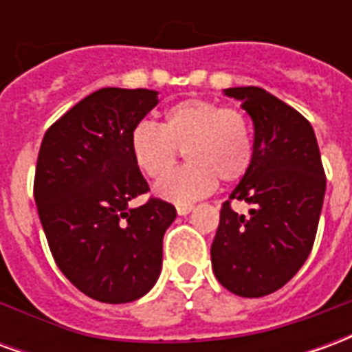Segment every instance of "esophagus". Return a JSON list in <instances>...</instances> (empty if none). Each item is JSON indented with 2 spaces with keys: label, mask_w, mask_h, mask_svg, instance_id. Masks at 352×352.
<instances>
[{
  "label": "esophagus",
  "mask_w": 352,
  "mask_h": 352,
  "mask_svg": "<svg viewBox=\"0 0 352 352\" xmlns=\"http://www.w3.org/2000/svg\"><path fill=\"white\" fill-rule=\"evenodd\" d=\"M192 211V206H177V213L184 217V214H188Z\"/></svg>",
  "instance_id": "esophagus-1"
}]
</instances>
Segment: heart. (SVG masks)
Listing matches in <instances>:
<instances>
[{
    "label": "heart",
    "instance_id": "heart-1",
    "mask_svg": "<svg viewBox=\"0 0 352 352\" xmlns=\"http://www.w3.org/2000/svg\"><path fill=\"white\" fill-rule=\"evenodd\" d=\"M179 151L184 168L164 179L156 192L175 204H190L217 186V179L236 183L249 171L252 139L247 116L209 100H184L164 113L160 126L139 122L130 133L131 160L148 179L158 181L175 166Z\"/></svg>",
    "mask_w": 352,
    "mask_h": 352
}]
</instances>
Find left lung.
Listing matches in <instances>:
<instances>
[{
	"label": "left lung",
	"mask_w": 352,
	"mask_h": 352,
	"mask_svg": "<svg viewBox=\"0 0 352 352\" xmlns=\"http://www.w3.org/2000/svg\"><path fill=\"white\" fill-rule=\"evenodd\" d=\"M252 118L249 171L228 201L211 245L214 277L230 292L260 298L285 287L309 256L324 201L326 177L311 124L264 88H226ZM247 201L251 217L229 201Z\"/></svg>",
	"instance_id": "left-lung-1"
}]
</instances>
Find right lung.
Listing matches in <instances>:
<instances>
[{"instance_id": "add662e5", "label": "right lung", "mask_w": 352, "mask_h": 352, "mask_svg": "<svg viewBox=\"0 0 352 352\" xmlns=\"http://www.w3.org/2000/svg\"><path fill=\"white\" fill-rule=\"evenodd\" d=\"M156 103V90H96L50 126L39 148L34 196L50 252L98 302H133L160 275L175 207L158 198L130 207L148 192L130 133Z\"/></svg>"}]
</instances>
